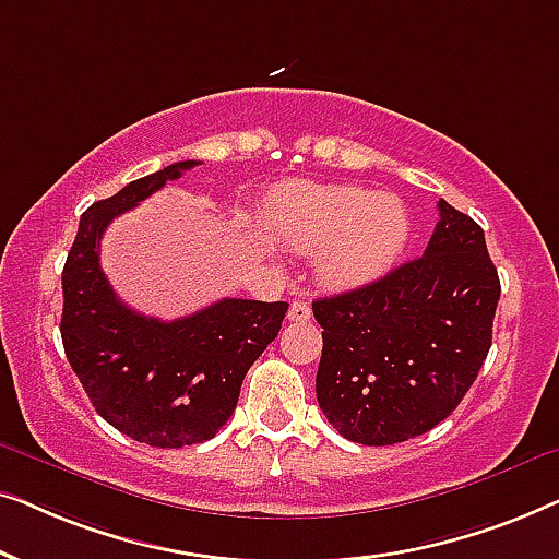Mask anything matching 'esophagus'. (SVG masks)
<instances>
[{
  "label": "esophagus",
  "mask_w": 559,
  "mask_h": 559,
  "mask_svg": "<svg viewBox=\"0 0 559 559\" xmlns=\"http://www.w3.org/2000/svg\"><path fill=\"white\" fill-rule=\"evenodd\" d=\"M287 318L293 320V323H308V320L312 318V308H310V302H305V300H295L293 305H289Z\"/></svg>",
  "instance_id": "esophagus-1"
}]
</instances>
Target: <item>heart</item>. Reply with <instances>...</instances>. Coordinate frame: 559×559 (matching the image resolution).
I'll return each instance as SVG.
<instances>
[{"mask_svg": "<svg viewBox=\"0 0 559 559\" xmlns=\"http://www.w3.org/2000/svg\"><path fill=\"white\" fill-rule=\"evenodd\" d=\"M266 221L287 249L318 254L320 280L361 287L384 277L409 241L402 198L348 182H289L270 195Z\"/></svg>", "mask_w": 559, "mask_h": 559, "instance_id": "obj_1", "label": "heart"}]
</instances>
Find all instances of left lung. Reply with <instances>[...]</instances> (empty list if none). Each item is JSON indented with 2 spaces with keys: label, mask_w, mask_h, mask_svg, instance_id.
Here are the masks:
<instances>
[{
  "label": "left lung",
  "mask_w": 559,
  "mask_h": 559,
  "mask_svg": "<svg viewBox=\"0 0 559 559\" xmlns=\"http://www.w3.org/2000/svg\"><path fill=\"white\" fill-rule=\"evenodd\" d=\"M425 254L348 293L320 297L316 392L343 438L394 445L453 412L491 348L499 272L476 221L438 201Z\"/></svg>",
  "instance_id": "obj_1"
}]
</instances>
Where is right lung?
<instances>
[{"mask_svg": "<svg viewBox=\"0 0 559 559\" xmlns=\"http://www.w3.org/2000/svg\"><path fill=\"white\" fill-rule=\"evenodd\" d=\"M195 165H167L91 205L63 266L68 364L98 415L152 448L211 440L234 415L249 366L277 338L287 312V302L224 297L165 323L127 308L111 289L98 262L106 226Z\"/></svg>", "mask_w": 559, "mask_h": 559, "instance_id": "right-lung-1", "label": "right lung"}]
</instances>
